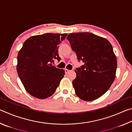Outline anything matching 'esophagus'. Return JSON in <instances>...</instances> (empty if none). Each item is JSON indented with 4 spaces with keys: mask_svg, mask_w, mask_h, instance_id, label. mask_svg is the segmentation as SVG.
<instances>
[{
    "mask_svg": "<svg viewBox=\"0 0 132 132\" xmlns=\"http://www.w3.org/2000/svg\"><path fill=\"white\" fill-rule=\"evenodd\" d=\"M64 71H65V73H69V71H70V70H68V69H64Z\"/></svg>",
    "mask_w": 132,
    "mask_h": 132,
    "instance_id": "esophagus-1",
    "label": "esophagus"
}]
</instances>
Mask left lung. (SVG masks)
<instances>
[{"instance_id":"8db88e82","label":"left lung","mask_w":132,"mask_h":132,"mask_svg":"<svg viewBox=\"0 0 132 132\" xmlns=\"http://www.w3.org/2000/svg\"><path fill=\"white\" fill-rule=\"evenodd\" d=\"M67 39L77 59L84 63L76 68L73 81L75 93L86 101L104 95L114 81L117 57L108 40L90 32L71 33Z\"/></svg>"}]
</instances>
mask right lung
<instances>
[{
  "label": "right lung",
  "instance_id": "add662e5",
  "mask_svg": "<svg viewBox=\"0 0 132 132\" xmlns=\"http://www.w3.org/2000/svg\"><path fill=\"white\" fill-rule=\"evenodd\" d=\"M67 34L46 33L31 37L24 42L17 55V71L26 91L45 99L53 95L64 77V70L52 65L61 60L59 44Z\"/></svg>",
  "mask_w": 132,
  "mask_h": 132
}]
</instances>
